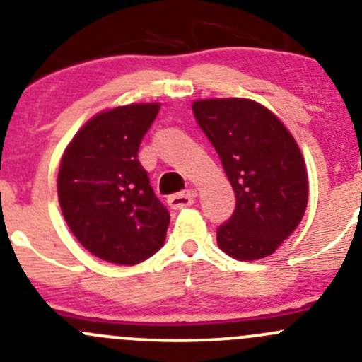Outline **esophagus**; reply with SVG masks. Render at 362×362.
<instances>
[{
    "label": "esophagus",
    "mask_w": 362,
    "mask_h": 362,
    "mask_svg": "<svg viewBox=\"0 0 362 362\" xmlns=\"http://www.w3.org/2000/svg\"><path fill=\"white\" fill-rule=\"evenodd\" d=\"M194 191L180 192V194L170 196V198H168V204H170V208H173V210H180V208L191 206V204L194 203Z\"/></svg>",
    "instance_id": "1"
}]
</instances>
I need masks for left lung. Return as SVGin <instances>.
<instances>
[{"label":"left lung","instance_id":"8db88e82","mask_svg":"<svg viewBox=\"0 0 362 362\" xmlns=\"http://www.w3.org/2000/svg\"><path fill=\"white\" fill-rule=\"evenodd\" d=\"M196 122L217 151L236 196L217 245L240 261L273 254L299 226L308 203V177L293 134L252 100H203Z\"/></svg>","mask_w":362,"mask_h":362}]
</instances>
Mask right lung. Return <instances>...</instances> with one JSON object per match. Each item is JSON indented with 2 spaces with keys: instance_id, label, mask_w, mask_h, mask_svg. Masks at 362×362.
I'll list each match as a JSON object with an SVG mask.
<instances>
[{
  "instance_id": "1",
  "label": "right lung",
  "mask_w": 362,
  "mask_h": 362,
  "mask_svg": "<svg viewBox=\"0 0 362 362\" xmlns=\"http://www.w3.org/2000/svg\"><path fill=\"white\" fill-rule=\"evenodd\" d=\"M159 113L158 103L98 113L76 133L59 166L64 221L90 254L133 266L166 240L170 211L154 194L138 148Z\"/></svg>"
}]
</instances>
